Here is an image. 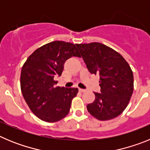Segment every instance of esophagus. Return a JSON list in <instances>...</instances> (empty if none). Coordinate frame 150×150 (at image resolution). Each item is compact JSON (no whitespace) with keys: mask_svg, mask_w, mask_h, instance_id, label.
I'll list each match as a JSON object with an SVG mask.
<instances>
[{"mask_svg":"<svg viewBox=\"0 0 150 150\" xmlns=\"http://www.w3.org/2000/svg\"><path fill=\"white\" fill-rule=\"evenodd\" d=\"M79 91L80 92H85L86 91V89H83V88H79Z\"/></svg>","mask_w":150,"mask_h":150,"instance_id":"esophagus-1","label":"esophagus"}]
</instances>
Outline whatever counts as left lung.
Wrapping results in <instances>:
<instances>
[{
  "label": "left lung",
  "mask_w": 150,
  "mask_h": 150,
  "mask_svg": "<svg viewBox=\"0 0 150 150\" xmlns=\"http://www.w3.org/2000/svg\"><path fill=\"white\" fill-rule=\"evenodd\" d=\"M91 74L100 76V92L87 105L91 116L100 121L114 119L128 106L134 90L133 72L119 52L100 43L76 44Z\"/></svg>",
  "instance_id": "8db88e82"
}]
</instances>
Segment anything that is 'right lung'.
Listing matches in <instances>:
<instances>
[{
	"label": "right lung",
	"mask_w": 150,
	"mask_h": 150,
	"mask_svg": "<svg viewBox=\"0 0 150 150\" xmlns=\"http://www.w3.org/2000/svg\"><path fill=\"white\" fill-rule=\"evenodd\" d=\"M73 56H80L75 45L56 40L36 50L22 66V95L30 110L43 121L55 122L68 114L78 88L55 87L54 77L62 75L64 64Z\"/></svg>",
	"instance_id": "add662e5"
}]
</instances>
